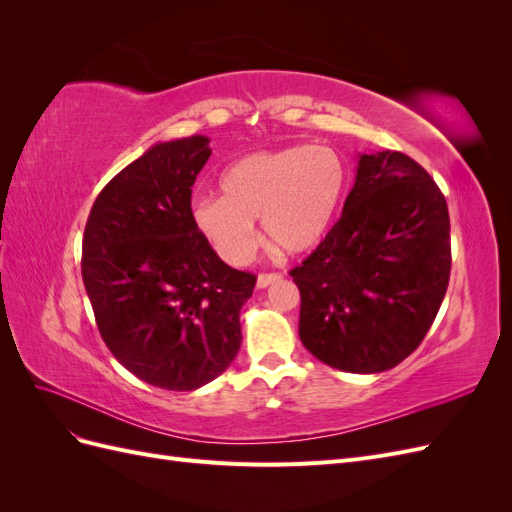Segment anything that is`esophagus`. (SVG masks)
Segmentation results:
<instances>
[{"label": "esophagus", "mask_w": 512, "mask_h": 512, "mask_svg": "<svg viewBox=\"0 0 512 512\" xmlns=\"http://www.w3.org/2000/svg\"><path fill=\"white\" fill-rule=\"evenodd\" d=\"M280 280H282L280 273H260L256 277V288H267V286L280 282Z\"/></svg>", "instance_id": "1"}]
</instances>
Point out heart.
Segmentation results:
<instances>
[{
    "label": "heart",
    "instance_id": "obj_1",
    "mask_svg": "<svg viewBox=\"0 0 512 512\" xmlns=\"http://www.w3.org/2000/svg\"><path fill=\"white\" fill-rule=\"evenodd\" d=\"M350 190L346 160L331 147L256 151L228 164L222 196H198L192 222L224 262L241 267L258 245L254 220L286 254H307L331 235Z\"/></svg>",
    "mask_w": 512,
    "mask_h": 512
}]
</instances>
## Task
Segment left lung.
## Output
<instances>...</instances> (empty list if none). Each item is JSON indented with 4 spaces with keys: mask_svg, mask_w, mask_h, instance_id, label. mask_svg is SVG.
<instances>
[{
    "mask_svg": "<svg viewBox=\"0 0 512 512\" xmlns=\"http://www.w3.org/2000/svg\"><path fill=\"white\" fill-rule=\"evenodd\" d=\"M290 275L299 337L318 361L350 374L393 369L423 342L448 288L444 194L406 153H361L342 218Z\"/></svg>",
    "mask_w": 512,
    "mask_h": 512,
    "instance_id": "left-lung-1",
    "label": "left lung"
}]
</instances>
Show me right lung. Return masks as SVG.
I'll return each instance as SVG.
<instances>
[{
	"mask_svg": "<svg viewBox=\"0 0 512 512\" xmlns=\"http://www.w3.org/2000/svg\"><path fill=\"white\" fill-rule=\"evenodd\" d=\"M209 156L200 134L149 147L104 185L85 224L83 284L104 344L166 391L200 389L235 361L256 284L192 222V185Z\"/></svg>",
	"mask_w": 512,
	"mask_h": 512,
	"instance_id": "right-lung-1",
	"label": "right lung"
}]
</instances>
